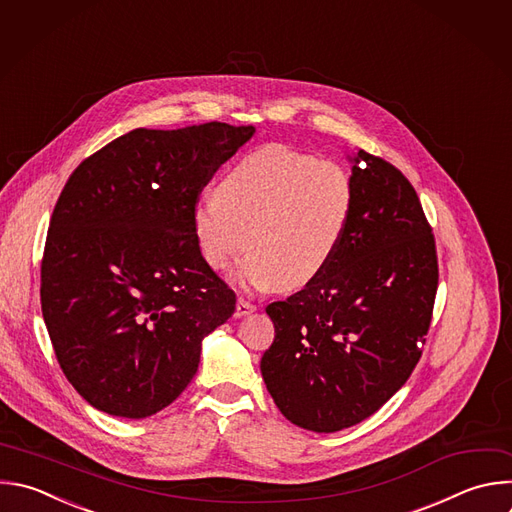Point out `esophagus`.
<instances>
[{"label":"esophagus","instance_id":"esophagus-1","mask_svg":"<svg viewBox=\"0 0 512 512\" xmlns=\"http://www.w3.org/2000/svg\"><path fill=\"white\" fill-rule=\"evenodd\" d=\"M257 307L251 303V301H247V299H239L237 301V307H235V317H243V315H249V313H253Z\"/></svg>","mask_w":512,"mask_h":512}]
</instances>
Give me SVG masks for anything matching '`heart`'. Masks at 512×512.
<instances>
[{"label":"heart","instance_id":"obj_1","mask_svg":"<svg viewBox=\"0 0 512 512\" xmlns=\"http://www.w3.org/2000/svg\"><path fill=\"white\" fill-rule=\"evenodd\" d=\"M352 211L354 181L342 164L273 142L227 170L217 193L195 203L191 225L217 271L253 249L233 273L239 287L297 289L327 267Z\"/></svg>","mask_w":512,"mask_h":512}]
</instances>
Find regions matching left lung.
<instances>
[{"label": "left lung", "instance_id": "left-lung-1", "mask_svg": "<svg viewBox=\"0 0 512 512\" xmlns=\"http://www.w3.org/2000/svg\"><path fill=\"white\" fill-rule=\"evenodd\" d=\"M348 158L354 211L342 243L319 277L265 309L275 325L265 386L311 432L360 424L406 384L438 287L434 235L410 181L362 148Z\"/></svg>", "mask_w": 512, "mask_h": 512}]
</instances>
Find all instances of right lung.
<instances>
[{"label": "right lung", "mask_w": 512, "mask_h": 512, "mask_svg": "<svg viewBox=\"0 0 512 512\" xmlns=\"http://www.w3.org/2000/svg\"><path fill=\"white\" fill-rule=\"evenodd\" d=\"M253 126L136 128L68 179L42 259V313L62 372L96 410L146 418L191 384L235 293L203 259L191 213Z\"/></svg>", "instance_id": "1"}]
</instances>
